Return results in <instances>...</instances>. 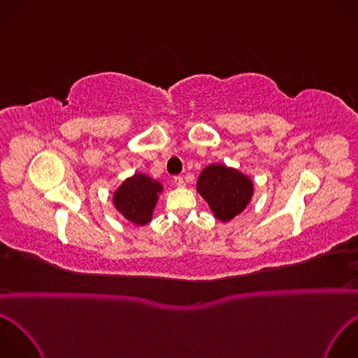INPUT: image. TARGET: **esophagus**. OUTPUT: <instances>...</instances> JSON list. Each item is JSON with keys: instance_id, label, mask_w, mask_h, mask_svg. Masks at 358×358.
I'll use <instances>...</instances> for the list:
<instances>
[{"instance_id": "1", "label": "esophagus", "mask_w": 358, "mask_h": 358, "mask_svg": "<svg viewBox=\"0 0 358 358\" xmlns=\"http://www.w3.org/2000/svg\"><path fill=\"white\" fill-rule=\"evenodd\" d=\"M174 184H176L177 187H182V185H184V178H182L181 176H176V177H174Z\"/></svg>"}]
</instances>
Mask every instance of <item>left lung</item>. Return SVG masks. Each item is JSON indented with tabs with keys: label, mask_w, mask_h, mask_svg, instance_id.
<instances>
[{
	"label": "left lung",
	"mask_w": 358,
	"mask_h": 358,
	"mask_svg": "<svg viewBox=\"0 0 358 358\" xmlns=\"http://www.w3.org/2000/svg\"><path fill=\"white\" fill-rule=\"evenodd\" d=\"M196 189L222 222L243 212L253 195V184L249 177L222 164H210L203 169Z\"/></svg>",
	"instance_id": "left-lung-1"
}]
</instances>
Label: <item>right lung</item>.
<instances>
[{
  "label": "right lung",
  "instance_id": "right-lung-1",
  "mask_svg": "<svg viewBox=\"0 0 358 358\" xmlns=\"http://www.w3.org/2000/svg\"><path fill=\"white\" fill-rule=\"evenodd\" d=\"M162 184L143 174H135L124 181L113 194V205L135 224H146L152 220Z\"/></svg>",
  "mask_w": 358,
  "mask_h": 358
}]
</instances>
